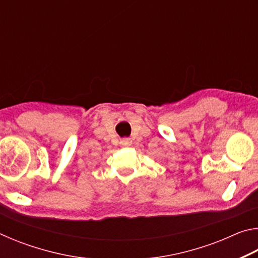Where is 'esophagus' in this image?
Listing matches in <instances>:
<instances>
[{"mask_svg": "<svg viewBox=\"0 0 258 258\" xmlns=\"http://www.w3.org/2000/svg\"><path fill=\"white\" fill-rule=\"evenodd\" d=\"M120 145L123 147H130L132 145V140L128 139V138H125V139H121L120 140Z\"/></svg>", "mask_w": 258, "mask_h": 258, "instance_id": "esophagus-1", "label": "esophagus"}]
</instances>
